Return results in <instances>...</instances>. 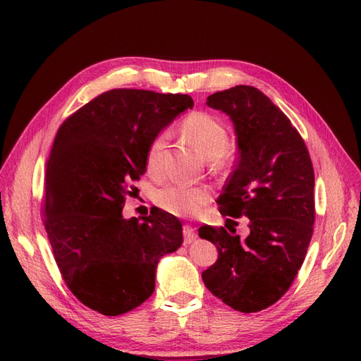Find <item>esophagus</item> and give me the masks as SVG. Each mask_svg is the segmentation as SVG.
<instances>
[{
	"label": "esophagus",
	"instance_id": "1",
	"mask_svg": "<svg viewBox=\"0 0 361 361\" xmlns=\"http://www.w3.org/2000/svg\"><path fill=\"white\" fill-rule=\"evenodd\" d=\"M183 234H184V243H192L195 239H197V230H195L192 225H184Z\"/></svg>",
	"mask_w": 361,
	"mask_h": 361
}]
</instances>
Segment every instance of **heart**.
<instances>
[{
    "instance_id": "b5f03b06",
    "label": "heart",
    "mask_w": 361,
    "mask_h": 361,
    "mask_svg": "<svg viewBox=\"0 0 361 361\" xmlns=\"http://www.w3.org/2000/svg\"><path fill=\"white\" fill-rule=\"evenodd\" d=\"M181 131L201 154V157L214 161L219 160L228 148V133L224 123L209 113H192L181 123ZM169 133L160 131L149 143L147 151V164L151 172L161 169L163 151L168 145ZM157 204L163 210L177 216L198 214L212 200V193L205 188H195L189 184H169L157 193Z\"/></svg>"
}]
</instances>
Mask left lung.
I'll list each match as a JSON object with an SVG mask.
<instances>
[{"label": "left lung", "instance_id": "left-lung-1", "mask_svg": "<svg viewBox=\"0 0 361 361\" xmlns=\"http://www.w3.org/2000/svg\"><path fill=\"white\" fill-rule=\"evenodd\" d=\"M207 106L230 116L239 154L216 202L224 216H246L250 234L240 239L222 226H201L200 238L219 252L202 281L234 310L255 313L289 290L305 259L314 224L313 164L290 119L259 89L216 92Z\"/></svg>", "mask_w": 361, "mask_h": 361}]
</instances>
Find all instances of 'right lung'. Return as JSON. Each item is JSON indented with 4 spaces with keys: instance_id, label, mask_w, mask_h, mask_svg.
I'll return each mask as SVG.
<instances>
[{
    "instance_id": "right-lung-1",
    "label": "right lung",
    "mask_w": 361,
    "mask_h": 361,
    "mask_svg": "<svg viewBox=\"0 0 361 361\" xmlns=\"http://www.w3.org/2000/svg\"><path fill=\"white\" fill-rule=\"evenodd\" d=\"M189 95L113 89L59 128L45 173V230L61 276L80 302L118 316L145 302L157 264L183 243V224L154 207L142 222L122 216L147 171L151 140Z\"/></svg>"
}]
</instances>
